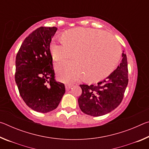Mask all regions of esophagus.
<instances>
[{"label":"esophagus","instance_id":"obj_1","mask_svg":"<svg viewBox=\"0 0 149 149\" xmlns=\"http://www.w3.org/2000/svg\"><path fill=\"white\" fill-rule=\"evenodd\" d=\"M73 87V85L72 84H67L65 85V90L66 91H68L69 89H70V88H72Z\"/></svg>","mask_w":149,"mask_h":149}]
</instances>
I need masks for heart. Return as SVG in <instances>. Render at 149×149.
Masks as SVG:
<instances>
[{"label": "heart", "mask_w": 149, "mask_h": 149, "mask_svg": "<svg viewBox=\"0 0 149 149\" xmlns=\"http://www.w3.org/2000/svg\"><path fill=\"white\" fill-rule=\"evenodd\" d=\"M62 42L53 40L50 51L54 61L73 57L55 65L58 79L72 82L80 78L97 82L108 77L116 68L121 56L119 44L110 35L99 29L77 27L63 33Z\"/></svg>", "instance_id": "heart-1"}]
</instances>
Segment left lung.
Instances as JSON below:
<instances>
[{"mask_svg":"<svg viewBox=\"0 0 149 149\" xmlns=\"http://www.w3.org/2000/svg\"><path fill=\"white\" fill-rule=\"evenodd\" d=\"M123 52L120 65L105 79L90 85H79L82 93L78 104L85 114L100 116L114 110L122 102L128 84L127 56Z\"/></svg>","mask_w":149,"mask_h":149,"instance_id":"8db88e82","label":"left lung"}]
</instances>
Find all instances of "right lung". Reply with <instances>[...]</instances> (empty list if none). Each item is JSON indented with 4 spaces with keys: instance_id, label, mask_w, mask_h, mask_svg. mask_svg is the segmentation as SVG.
Here are the masks:
<instances>
[{
    "instance_id": "1",
    "label": "right lung",
    "mask_w": 149,
    "mask_h": 149,
    "mask_svg": "<svg viewBox=\"0 0 149 149\" xmlns=\"http://www.w3.org/2000/svg\"><path fill=\"white\" fill-rule=\"evenodd\" d=\"M56 27H40L24 39L16 58L15 81L25 103L36 112H49L58 107L65 86L56 81L50 43Z\"/></svg>"
}]
</instances>
